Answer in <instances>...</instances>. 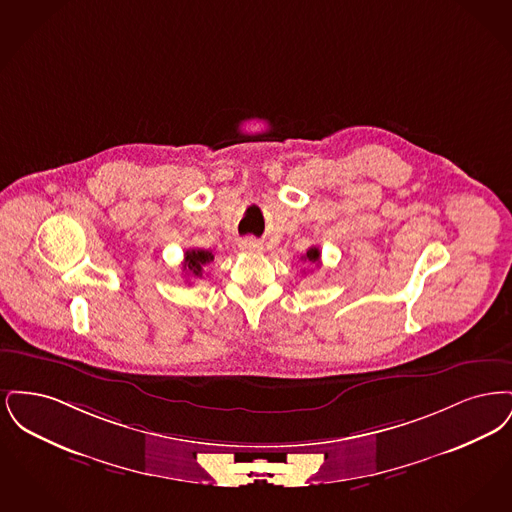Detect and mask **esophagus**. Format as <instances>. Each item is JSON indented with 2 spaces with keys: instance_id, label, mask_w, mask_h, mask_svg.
<instances>
[{
  "instance_id": "1",
  "label": "esophagus",
  "mask_w": 512,
  "mask_h": 512,
  "mask_svg": "<svg viewBox=\"0 0 512 512\" xmlns=\"http://www.w3.org/2000/svg\"><path fill=\"white\" fill-rule=\"evenodd\" d=\"M240 249L245 251V253H261L263 251V244L259 240H255V238H245V240L240 242Z\"/></svg>"
}]
</instances>
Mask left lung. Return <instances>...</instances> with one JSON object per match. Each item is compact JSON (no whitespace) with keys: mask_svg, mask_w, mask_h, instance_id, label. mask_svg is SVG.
<instances>
[{"mask_svg":"<svg viewBox=\"0 0 512 512\" xmlns=\"http://www.w3.org/2000/svg\"><path fill=\"white\" fill-rule=\"evenodd\" d=\"M301 259H305V261H309V263H313V265H318V263H320V251H318V247H309L307 255H303Z\"/></svg>","mask_w":512,"mask_h":512,"instance_id":"left-lung-1","label":"left lung"}]
</instances>
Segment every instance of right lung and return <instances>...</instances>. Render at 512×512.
I'll return each mask as SVG.
<instances>
[{
  "label": "right lung",
  "instance_id": "obj_1",
  "mask_svg": "<svg viewBox=\"0 0 512 512\" xmlns=\"http://www.w3.org/2000/svg\"><path fill=\"white\" fill-rule=\"evenodd\" d=\"M215 259V255L207 249H188L184 253V265L182 268L186 270V274L192 276H201V270L205 265H209Z\"/></svg>",
  "mask_w": 512,
  "mask_h": 512
}]
</instances>
